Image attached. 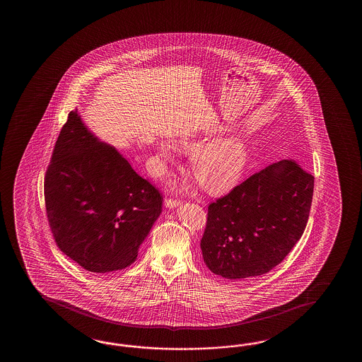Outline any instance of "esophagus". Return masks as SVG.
Masks as SVG:
<instances>
[{"label":"esophagus","mask_w":362,"mask_h":362,"mask_svg":"<svg viewBox=\"0 0 362 362\" xmlns=\"http://www.w3.org/2000/svg\"><path fill=\"white\" fill-rule=\"evenodd\" d=\"M181 203H182V202H181L180 199H177V198H167V199H165V207H178Z\"/></svg>","instance_id":"esophagus-1"}]
</instances>
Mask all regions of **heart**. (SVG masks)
Here are the masks:
<instances>
[{"label": "heart", "mask_w": 362, "mask_h": 362, "mask_svg": "<svg viewBox=\"0 0 362 362\" xmlns=\"http://www.w3.org/2000/svg\"><path fill=\"white\" fill-rule=\"evenodd\" d=\"M202 146L199 139H186L182 148L192 155V170L195 180L206 190L211 192H223L230 190L243 176L248 164V150L243 141L237 137L216 139ZM159 165L158 170L164 173L167 164L173 162V147L168 142L158 145Z\"/></svg>", "instance_id": "heart-1"}]
</instances>
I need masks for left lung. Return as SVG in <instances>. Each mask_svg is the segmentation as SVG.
I'll use <instances>...</instances> for the list:
<instances>
[{
  "label": "left lung",
  "instance_id": "1",
  "mask_svg": "<svg viewBox=\"0 0 362 362\" xmlns=\"http://www.w3.org/2000/svg\"><path fill=\"white\" fill-rule=\"evenodd\" d=\"M313 187L310 173L284 159L209 203L200 240L208 269L243 279L277 267L305 230Z\"/></svg>",
  "mask_w": 362,
  "mask_h": 362
}]
</instances>
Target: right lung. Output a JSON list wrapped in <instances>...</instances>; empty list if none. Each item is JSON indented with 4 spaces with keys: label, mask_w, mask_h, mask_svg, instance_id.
I'll return each mask as SVG.
<instances>
[{
    "label": "right lung",
    "mask_w": 362,
    "mask_h": 362,
    "mask_svg": "<svg viewBox=\"0 0 362 362\" xmlns=\"http://www.w3.org/2000/svg\"><path fill=\"white\" fill-rule=\"evenodd\" d=\"M47 221L62 252L92 273L136 262L160 215L162 192L71 111L55 142L44 182Z\"/></svg>",
    "instance_id": "add662e5"
}]
</instances>
